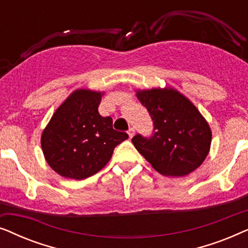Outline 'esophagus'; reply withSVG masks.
Listing matches in <instances>:
<instances>
[{
  "instance_id": "obj_1",
  "label": "esophagus",
  "mask_w": 248,
  "mask_h": 248,
  "mask_svg": "<svg viewBox=\"0 0 248 248\" xmlns=\"http://www.w3.org/2000/svg\"><path fill=\"white\" fill-rule=\"evenodd\" d=\"M127 134H128V137H130V138H133V135H134V128L131 127L130 130L127 131Z\"/></svg>"
}]
</instances>
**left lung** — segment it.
Segmentation results:
<instances>
[{
	"label": "left lung",
	"instance_id": "8db88e82",
	"mask_svg": "<svg viewBox=\"0 0 248 248\" xmlns=\"http://www.w3.org/2000/svg\"><path fill=\"white\" fill-rule=\"evenodd\" d=\"M137 97L154 121L149 138L132 139L137 150L160 174L181 177L204 161L211 145V128L198 108L172 88L138 90Z\"/></svg>",
	"mask_w": 248,
	"mask_h": 248
}]
</instances>
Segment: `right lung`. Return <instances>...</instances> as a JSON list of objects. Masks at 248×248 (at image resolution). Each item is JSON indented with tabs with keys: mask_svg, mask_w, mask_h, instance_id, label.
Masks as SVG:
<instances>
[{
	"mask_svg": "<svg viewBox=\"0 0 248 248\" xmlns=\"http://www.w3.org/2000/svg\"><path fill=\"white\" fill-rule=\"evenodd\" d=\"M104 93L73 91L57 108L42 134L47 164L65 178L83 179L107 165L114 149L128 138L115 131L111 117L98 111Z\"/></svg>",
	"mask_w": 248,
	"mask_h": 248,
	"instance_id": "obj_1",
	"label": "right lung"
}]
</instances>
